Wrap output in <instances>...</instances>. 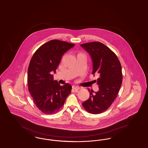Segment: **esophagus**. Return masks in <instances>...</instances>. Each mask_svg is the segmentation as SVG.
<instances>
[{"label": "esophagus", "instance_id": "1", "mask_svg": "<svg viewBox=\"0 0 148 148\" xmlns=\"http://www.w3.org/2000/svg\"><path fill=\"white\" fill-rule=\"evenodd\" d=\"M72 88L75 90V92H77L79 89H80V88L79 86H77L76 85H73L72 86Z\"/></svg>", "mask_w": 148, "mask_h": 148}]
</instances>
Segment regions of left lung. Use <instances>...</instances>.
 Masks as SVG:
<instances>
[{
    "label": "left lung",
    "instance_id": "8db88e82",
    "mask_svg": "<svg viewBox=\"0 0 148 148\" xmlns=\"http://www.w3.org/2000/svg\"><path fill=\"white\" fill-rule=\"evenodd\" d=\"M91 56L92 74L98 75V92L88 89L90 97L82 105L89 113L98 114L107 110L116 99L122 83V71L115 54L103 43L88 42L81 44Z\"/></svg>",
    "mask_w": 148,
    "mask_h": 148
}]
</instances>
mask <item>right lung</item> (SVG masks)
<instances>
[{
    "mask_svg": "<svg viewBox=\"0 0 148 148\" xmlns=\"http://www.w3.org/2000/svg\"><path fill=\"white\" fill-rule=\"evenodd\" d=\"M75 45L74 44L51 40L40 47L29 65L28 85L34 102L42 113H56L63 106L71 92V86H60L53 79L62 56Z\"/></svg>",
    "mask_w": 148,
    "mask_h": 148,
    "instance_id": "right-lung-1",
    "label": "right lung"
}]
</instances>
